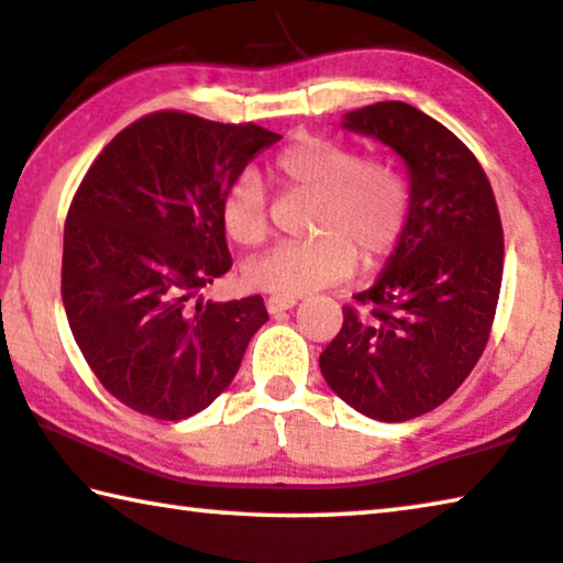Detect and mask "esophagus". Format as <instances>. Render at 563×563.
<instances>
[{
    "label": "esophagus",
    "instance_id": "obj_1",
    "mask_svg": "<svg viewBox=\"0 0 563 563\" xmlns=\"http://www.w3.org/2000/svg\"><path fill=\"white\" fill-rule=\"evenodd\" d=\"M294 305H297V297H276V294L266 297V309H269V314H276V311H284V309H291Z\"/></svg>",
    "mask_w": 563,
    "mask_h": 563
}]
</instances>
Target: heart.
Segmentation results:
<instances>
[{"mask_svg":"<svg viewBox=\"0 0 563 563\" xmlns=\"http://www.w3.org/2000/svg\"><path fill=\"white\" fill-rule=\"evenodd\" d=\"M274 176L311 196L307 231L246 266V284L276 297H301L344 282L360 264L377 269L408 229L412 191L390 155H362L357 145L322 133H297L276 151ZM221 223L239 246L269 239V198L254 173H241L221 198Z\"/></svg>","mask_w":563,"mask_h":563,"instance_id":"obj_1","label":"heart"}]
</instances>
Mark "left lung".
Segmentation results:
<instances>
[{"mask_svg":"<svg viewBox=\"0 0 563 563\" xmlns=\"http://www.w3.org/2000/svg\"><path fill=\"white\" fill-rule=\"evenodd\" d=\"M344 128L393 145L410 168L412 206L395 254L344 322L319 367L372 420L405 422L443 405L486 350L504 279V227L478 158L408 102H375Z\"/></svg>","mask_w":563,"mask_h":563,"instance_id":"8db88e82","label":"left lung"}]
</instances>
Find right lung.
<instances>
[{
  "mask_svg": "<svg viewBox=\"0 0 563 563\" xmlns=\"http://www.w3.org/2000/svg\"><path fill=\"white\" fill-rule=\"evenodd\" d=\"M279 135L155 110L100 151L65 219L63 305L100 385L155 420H184L227 390L266 314L254 294L196 301L231 269L221 198Z\"/></svg>",
  "mask_w": 563,
  "mask_h": 563,
  "instance_id": "1",
  "label": "right lung"
}]
</instances>
